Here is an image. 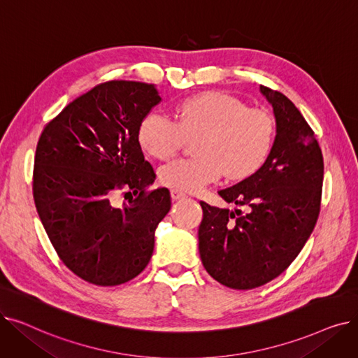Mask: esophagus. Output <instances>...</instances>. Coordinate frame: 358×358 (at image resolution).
Listing matches in <instances>:
<instances>
[{"label": "esophagus", "mask_w": 358, "mask_h": 358, "mask_svg": "<svg viewBox=\"0 0 358 358\" xmlns=\"http://www.w3.org/2000/svg\"><path fill=\"white\" fill-rule=\"evenodd\" d=\"M187 194L184 193V192H181V190H177V189H173L171 190V197H173V200H180V199H184Z\"/></svg>", "instance_id": "obj_1"}]
</instances>
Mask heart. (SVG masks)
I'll return each instance as SVG.
<instances>
[{"label":"heart","mask_w":358,"mask_h":358,"mask_svg":"<svg viewBox=\"0 0 358 358\" xmlns=\"http://www.w3.org/2000/svg\"><path fill=\"white\" fill-rule=\"evenodd\" d=\"M174 117L149 113L138 127V142L157 159L173 158L187 138H196V157L159 168V180L177 190L197 192L217 181L254 176L267 161L274 142V119L266 108L224 91H204L178 101Z\"/></svg>","instance_id":"obj_1"}]
</instances>
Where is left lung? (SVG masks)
I'll return each instance as SVG.
<instances>
[{
	"mask_svg": "<svg viewBox=\"0 0 358 358\" xmlns=\"http://www.w3.org/2000/svg\"><path fill=\"white\" fill-rule=\"evenodd\" d=\"M259 88L277 123L271 152L254 176L219 192L248 212L200 201L203 266L220 285L238 290L266 285L292 264L315 229L322 200L324 155L315 131L285 94Z\"/></svg>",
	"mask_w": 358,
	"mask_h": 358,
	"instance_id": "1",
	"label": "left lung"
}]
</instances>
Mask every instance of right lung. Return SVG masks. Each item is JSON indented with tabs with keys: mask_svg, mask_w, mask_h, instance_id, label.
Wrapping results in <instances>:
<instances>
[{
	"mask_svg": "<svg viewBox=\"0 0 358 358\" xmlns=\"http://www.w3.org/2000/svg\"><path fill=\"white\" fill-rule=\"evenodd\" d=\"M159 103L154 84L101 83L46 123L37 142L36 210L61 261L88 283L117 286L142 273L171 209L168 189H149L155 171L138 142L139 123ZM117 192L129 199L122 208Z\"/></svg>",
	"mask_w": 358,
	"mask_h": 358,
	"instance_id": "obj_1",
	"label": "right lung"
}]
</instances>
